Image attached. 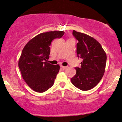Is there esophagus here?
<instances>
[{
	"instance_id": "esophagus-1",
	"label": "esophagus",
	"mask_w": 122,
	"mask_h": 122,
	"mask_svg": "<svg viewBox=\"0 0 122 122\" xmlns=\"http://www.w3.org/2000/svg\"><path fill=\"white\" fill-rule=\"evenodd\" d=\"M61 68H62L63 69H67V66H62V65H61Z\"/></svg>"
}]
</instances>
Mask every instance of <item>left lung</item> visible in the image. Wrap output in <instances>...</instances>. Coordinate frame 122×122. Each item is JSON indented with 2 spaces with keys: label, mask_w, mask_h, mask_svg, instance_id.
I'll list each match as a JSON object with an SVG mask.
<instances>
[{
  "label": "left lung",
  "mask_w": 122,
  "mask_h": 122,
  "mask_svg": "<svg viewBox=\"0 0 122 122\" xmlns=\"http://www.w3.org/2000/svg\"><path fill=\"white\" fill-rule=\"evenodd\" d=\"M72 35L78 41L76 53L82 59L81 67H76V74L71 82L83 91L90 90L103 77L106 66L107 55L99 42L90 36L73 30Z\"/></svg>",
  "instance_id": "1"
}]
</instances>
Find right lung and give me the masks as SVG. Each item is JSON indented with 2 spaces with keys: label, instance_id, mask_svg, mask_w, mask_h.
Returning a JSON list of instances; mask_svg holds the SVG:
<instances>
[{
  "label": "right lung",
  "instance_id": "1",
  "mask_svg": "<svg viewBox=\"0 0 122 122\" xmlns=\"http://www.w3.org/2000/svg\"><path fill=\"white\" fill-rule=\"evenodd\" d=\"M64 31L42 33L31 39L22 50L18 66L23 79L32 90L38 92H46L53 85L60 70L58 65L47 62L51 42L61 38Z\"/></svg>",
  "mask_w": 122,
  "mask_h": 122
}]
</instances>
